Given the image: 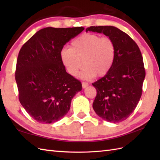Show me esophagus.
<instances>
[{"mask_svg":"<svg viewBox=\"0 0 160 160\" xmlns=\"http://www.w3.org/2000/svg\"><path fill=\"white\" fill-rule=\"evenodd\" d=\"M88 85H89V84H88V83H87V82H82V88H84H84L87 87Z\"/></svg>","mask_w":160,"mask_h":160,"instance_id":"obj_1","label":"esophagus"}]
</instances>
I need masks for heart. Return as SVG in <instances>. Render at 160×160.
<instances>
[{
    "instance_id": "b5f03b06",
    "label": "heart",
    "mask_w": 160,
    "mask_h": 160,
    "mask_svg": "<svg viewBox=\"0 0 160 160\" xmlns=\"http://www.w3.org/2000/svg\"><path fill=\"white\" fill-rule=\"evenodd\" d=\"M116 56V46L110 37L85 33L71 42L70 48L60 52L61 62L71 76H78L82 64L81 76L89 80L103 77L109 72Z\"/></svg>"
}]
</instances>
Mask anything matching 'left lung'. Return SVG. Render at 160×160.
Instances as JSON below:
<instances>
[{
  "instance_id": "1",
  "label": "left lung",
  "mask_w": 160,
  "mask_h": 160,
  "mask_svg": "<svg viewBox=\"0 0 160 160\" xmlns=\"http://www.w3.org/2000/svg\"><path fill=\"white\" fill-rule=\"evenodd\" d=\"M88 31L104 33L116 46L111 69L92 84L97 91L93 108L103 120L120 122L130 116L142 96L146 75L143 58L136 42L115 27L91 26Z\"/></svg>"
}]
</instances>
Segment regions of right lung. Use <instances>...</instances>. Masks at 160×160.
<instances>
[{"mask_svg": "<svg viewBox=\"0 0 160 160\" xmlns=\"http://www.w3.org/2000/svg\"><path fill=\"white\" fill-rule=\"evenodd\" d=\"M84 29L46 28L39 30L20 49L15 78L20 104L32 118L42 124L60 120L82 84L61 62L64 45Z\"/></svg>", "mask_w": 160, "mask_h": 160, "instance_id": "add662e5", "label": "right lung"}]
</instances>
